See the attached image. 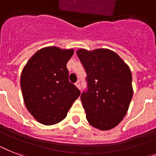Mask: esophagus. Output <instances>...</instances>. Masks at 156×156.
<instances>
[{"instance_id":"esophagus-1","label":"esophagus","mask_w":156,"mask_h":156,"mask_svg":"<svg viewBox=\"0 0 156 156\" xmlns=\"http://www.w3.org/2000/svg\"><path fill=\"white\" fill-rule=\"evenodd\" d=\"M75 86L78 88H80V82H79V81H77L75 83Z\"/></svg>"}]
</instances>
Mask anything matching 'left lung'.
Returning a JSON list of instances; mask_svg holds the SVG:
<instances>
[{"label": "left lung", "mask_w": 156, "mask_h": 156, "mask_svg": "<svg viewBox=\"0 0 156 156\" xmlns=\"http://www.w3.org/2000/svg\"><path fill=\"white\" fill-rule=\"evenodd\" d=\"M77 55L87 73V88L81 95L87 120L100 130L111 129L126 116L133 96L130 69L111 50L79 49Z\"/></svg>", "instance_id": "8db88e82"}]
</instances>
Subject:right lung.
Returning <instances> with one entry per match:
<instances>
[{
  "mask_svg": "<svg viewBox=\"0 0 156 156\" xmlns=\"http://www.w3.org/2000/svg\"><path fill=\"white\" fill-rule=\"evenodd\" d=\"M73 49L48 47L28 61L21 75V89L27 108L41 124L51 126L66 118L80 90L69 81L66 64Z\"/></svg>",
  "mask_w": 156,
  "mask_h": 156,
  "instance_id": "add662e5",
  "label": "right lung"
}]
</instances>
